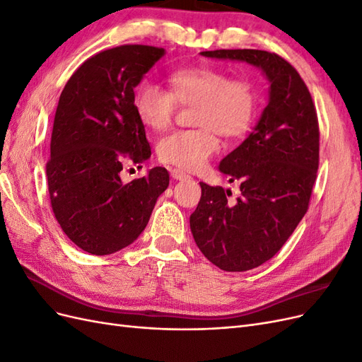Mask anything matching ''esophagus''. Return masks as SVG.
Returning a JSON list of instances; mask_svg holds the SVG:
<instances>
[{"label": "esophagus", "mask_w": 362, "mask_h": 362, "mask_svg": "<svg viewBox=\"0 0 362 362\" xmlns=\"http://www.w3.org/2000/svg\"><path fill=\"white\" fill-rule=\"evenodd\" d=\"M170 177L173 180H177V181H182L185 178H189V175L185 173V172H182V170H180V169H172L170 170Z\"/></svg>", "instance_id": "34e87169"}]
</instances>
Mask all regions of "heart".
I'll return each mask as SVG.
<instances>
[{
  "label": "heart",
  "instance_id": "1",
  "mask_svg": "<svg viewBox=\"0 0 362 362\" xmlns=\"http://www.w3.org/2000/svg\"><path fill=\"white\" fill-rule=\"evenodd\" d=\"M180 105H196L194 125L199 129L175 131L158 141L163 163L184 170L205 168L218 151L216 133L237 139L247 133L257 115L258 98L254 84L233 78L210 66L182 68L170 74L169 92L152 81H141L134 90L133 105L140 122L154 131L166 129Z\"/></svg>",
  "mask_w": 362,
  "mask_h": 362
}]
</instances>
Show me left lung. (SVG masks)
<instances>
[{
    "label": "left lung",
    "mask_w": 362,
    "mask_h": 362,
    "mask_svg": "<svg viewBox=\"0 0 362 362\" xmlns=\"http://www.w3.org/2000/svg\"><path fill=\"white\" fill-rule=\"evenodd\" d=\"M201 56L245 62L269 81V100L252 133L221 161L240 194L201 182L190 216L199 250L225 272H246L270 259L308 210L319 169V122L308 87L288 62L259 49H216Z\"/></svg>",
    "instance_id": "left-lung-1"
}]
</instances>
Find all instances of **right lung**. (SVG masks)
Returning <instances> with one entry per match:
<instances>
[{
  "label": "right lung",
  "mask_w": 362,
  "mask_h": 362,
  "mask_svg": "<svg viewBox=\"0 0 362 362\" xmlns=\"http://www.w3.org/2000/svg\"><path fill=\"white\" fill-rule=\"evenodd\" d=\"M166 54L122 45L86 60L60 95L47 164L49 199L63 233L92 255L129 246L146 228L169 172L149 169L125 184L120 170L151 157L134 89Z\"/></svg>",
  "instance_id": "right-lung-1"
}]
</instances>
